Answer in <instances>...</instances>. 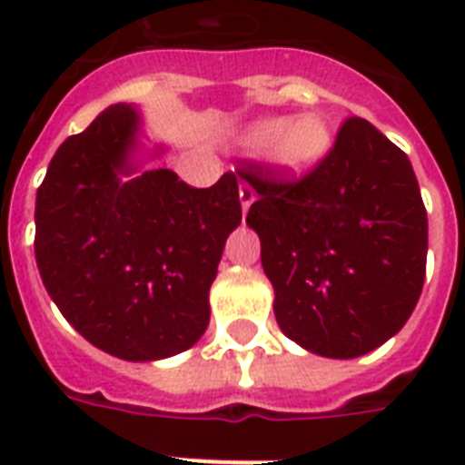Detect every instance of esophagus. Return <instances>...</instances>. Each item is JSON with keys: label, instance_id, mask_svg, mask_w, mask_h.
<instances>
[{"label": "esophagus", "instance_id": "esophagus-1", "mask_svg": "<svg viewBox=\"0 0 465 465\" xmlns=\"http://www.w3.org/2000/svg\"><path fill=\"white\" fill-rule=\"evenodd\" d=\"M239 200H241V210H243V214H246L248 207H251V204H253V200H255V190L248 181L239 183Z\"/></svg>", "mask_w": 465, "mask_h": 465}]
</instances>
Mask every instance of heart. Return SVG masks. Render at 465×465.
<instances>
[{
	"label": "heart",
	"instance_id": "b5f03b06",
	"mask_svg": "<svg viewBox=\"0 0 465 465\" xmlns=\"http://www.w3.org/2000/svg\"><path fill=\"white\" fill-rule=\"evenodd\" d=\"M241 142L248 147H270V163L287 178L313 173L332 149V130L321 113H304L290 120L284 115L253 120Z\"/></svg>",
	"mask_w": 465,
	"mask_h": 465
}]
</instances>
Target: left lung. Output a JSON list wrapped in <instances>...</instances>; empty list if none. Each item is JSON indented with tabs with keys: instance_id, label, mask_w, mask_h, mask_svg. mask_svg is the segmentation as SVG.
I'll return each instance as SVG.
<instances>
[{
	"instance_id": "left-lung-1",
	"label": "left lung",
	"mask_w": 465,
	"mask_h": 465,
	"mask_svg": "<svg viewBox=\"0 0 465 465\" xmlns=\"http://www.w3.org/2000/svg\"><path fill=\"white\" fill-rule=\"evenodd\" d=\"M255 190L246 224L261 239L280 331L318 357L354 360L391 340L418 304L427 212L411 159L361 118L299 183L239 171Z\"/></svg>"
}]
</instances>
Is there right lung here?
<instances>
[{
	"label": "right lung",
	"mask_w": 465,
	"mask_h": 465,
	"mask_svg": "<svg viewBox=\"0 0 465 465\" xmlns=\"http://www.w3.org/2000/svg\"><path fill=\"white\" fill-rule=\"evenodd\" d=\"M137 105L105 108L62 142L35 195V262L62 316L125 361L185 352L210 323V287L241 224L239 178L190 188L147 168Z\"/></svg>",
	"instance_id": "obj_1"
}]
</instances>
